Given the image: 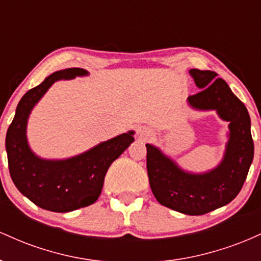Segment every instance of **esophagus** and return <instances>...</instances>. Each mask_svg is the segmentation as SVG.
I'll list each match as a JSON object with an SVG mask.
<instances>
[{"mask_svg": "<svg viewBox=\"0 0 261 261\" xmlns=\"http://www.w3.org/2000/svg\"><path fill=\"white\" fill-rule=\"evenodd\" d=\"M139 133H140L141 136H142V137H146V139H147L148 136H151V133H149V131L146 130V128H142V130H140Z\"/></svg>", "mask_w": 261, "mask_h": 261, "instance_id": "esophagus-1", "label": "esophagus"}]
</instances>
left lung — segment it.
Listing matches in <instances>:
<instances>
[{"label": "left lung", "mask_w": 261, "mask_h": 261, "mask_svg": "<svg viewBox=\"0 0 261 261\" xmlns=\"http://www.w3.org/2000/svg\"><path fill=\"white\" fill-rule=\"evenodd\" d=\"M201 91L188 98L196 110H216L228 121V142L223 160L205 173L181 169L153 145L147 148V173L152 193L161 205L190 216L205 215L227 205L243 187L254 157L250 116L247 108L214 71H189Z\"/></svg>", "instance_id": "1"}]
</instances>
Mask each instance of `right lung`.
Instances as JSON below:
<instances>
[{"mask_svg":"<svg viewBox=\"0 0 261 261\" xmlns=\"http://www.w3.org/2000/svg\"><path fill=\"white\" fill-rule=\"evenodd\" d=\"M87 74L83 68L73 67L46 77L23 95L6 135L8 168L14 185L32 202L49 211L70 212L97 201L108 168L135 140L134 131H128L67 160H43L32 151L27 124L35 104L56 81Z\"/></svg>","mask_w":261,"mask_h":261,"instance_id":"right-lung-1","label":"right lung"}]
</instances>
